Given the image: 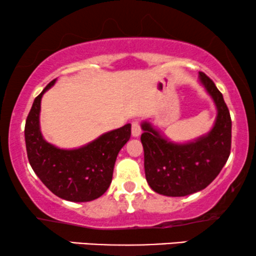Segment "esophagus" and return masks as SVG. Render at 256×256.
<instances>
[{
    "mask_svg": "<svg viewBox=\"0 0 256 256\" xmlns=\"http://www.w3.org/2000/svg\"><path fill=\"white\" fill-rule=\"evenodd\" d=\"M131 134H132V136H134V137L140 136V134H142V128H140V122H132Z\"/></svg>",
    "mask_w": 256,
    "mask_h": 256,
    "instance_id": "1",
    "label": "esophagus"
}]
</instances>
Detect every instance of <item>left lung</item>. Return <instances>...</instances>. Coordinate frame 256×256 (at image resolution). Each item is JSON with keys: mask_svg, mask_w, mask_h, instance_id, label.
Here are the masks:
<instances>
[{"mask_svg": "<svg viewBox=\"0 0 256 256\" xmlns=\"http://www.w3.org/2000/svg\"><path fill=\"white\" fill-rule=\"evenodd\" d=\"M198 79L216 107V122L207 134L192 142L174 143L150 122L140 124L146 178L160 195L178 198L204 189L219 174L230 155V112L212 79L204 72H198Z\"/></svg>", "mask_w": 256, "mask_h": 256, "instance_id": "obj_1", "label": "left lung"}]
</instances>
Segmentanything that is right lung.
I'll return each mask as SVG.
<instances>
[{
    "label": "right lung",
    "mask_w": 256,
    "mask_h": 256,
    "mask_svg": "<svg viewBox=\"0 0 256 256\" xmlns=\"http://www.w3.org/2000/svg\"><path fill=\"white\" fill-rule=\"evenodd\" d=\"M55 80L34 98L25 124V143L30 165L52 194L72 202H88L107 192L120 149L131 136V124L106 132L77 149H60L46 142L40 128V100Z\"/></svg>",
    "instance_id": "obj_1"
}]
</instances>
